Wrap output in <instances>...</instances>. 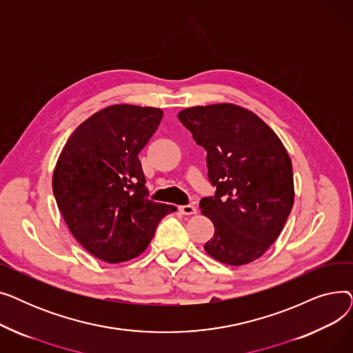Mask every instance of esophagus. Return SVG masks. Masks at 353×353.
Returning a JSON list of instances; mask_svg holds the SVG:
<instances>
[{"label":"esophagus","instance_id":"1","mask_svg":"<svg viewBox=\"0 0 353 353\" xmlns=\"http://www.w3.org/2000/svg\"><path fill=\"white\" fill-rule=\"evenodd\" d=\"M180 213L186 214V216H192V214H196L197 213V209L193 206V205H186V206H180L179 208Z\"/></svg>","mask_w":353,"mask_h":353}]
</instances>
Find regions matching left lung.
<instances>
[{
  "instance_id": "8db88e82",
  "label": "left lung",
  "mask_w": 353,
  "mask_h": 353,
  "mask_svg": "<svg viewBox=\"0 0 353 353\" xmlns=\"http://www.w3.org/2000/svg\"><path fill=\"white\" fill-rule=\"evenodd\" d=\"M208 152L214 197L200 200L214 225L205 250L243 266L279 237L294 201L292 161L281 139L253 111L232 103L196 105L177 114Z\"/></svg>"
}]
</instances>
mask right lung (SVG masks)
Instances as JSON below:
<instances>
[{
  "label": "right lung",
  "instance_id": "obj_1",
  "mask_svg": "<svg viewBox=\"0 0 353 353\" xmlns=\"http://www.w3.org/2000/svg\"><path fill=\"white\" fill-rule=\"evenodd\" d=\"M163 119L156 107L108 105L68 137L52 173V192L77 242L107 263L141 254L174 206L147 197L139 153Z\"/></svg>",
  "mask_w": 353,
  "mask_h": 353
}]
</instances>
